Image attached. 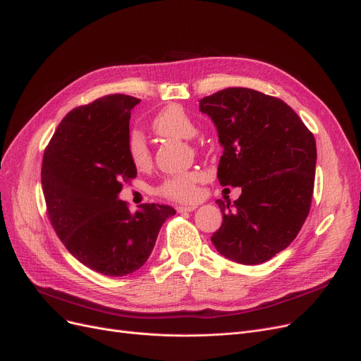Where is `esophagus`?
Segmentation results:
<instances>
[{
	"label": "esophagus",
	"instance_id": "34e87169",
	"mask_svg": "<svg viewBox=\"0 0 361 361\" xmlns=\"http://www.w3.org/2000/svg\"><path fill=\"white\" fill-rule=\"evenodd\" d=\"M196 208H197L196 203H190V205H178L177 211L178 212H190V211H195Z\"/></svg>",
	"mask_w": 361,
	"mask_h": 361
}]
</instances>
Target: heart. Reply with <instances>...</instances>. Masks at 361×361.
I'll return each mask as SVG.
<instances>
[{
  "mask_svg": "<svg viewBox=\"0 0 361 361\" xmlns=\"http://www.w3.org/2000/svg\"><path fill=\"white\" fill-rule=\"evenodd\" d=\"M153 131L168 138L192 140L197 134V127L184 109L178 104H171L154 116L152 121ZM127 153L131 164L137 169H145L152 162V153L149 145L142 133L134 131L127 140ZM199 171H189L168 177L161 185V195L174 200H193L199 196L197 184L202 181Z\"/></svg>",
  "mask_w": 361,
  "mask_h": 361,
  "instance_id": "1",
  "label": "heart"
}]
</instances>
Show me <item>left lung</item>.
Instances as JSON below:
<instances>
[{"instance_id":"8db88e82","label":"left lung","mask_w":361,"mask_h":361,"mask_svg":"<svg viewBox=\"0 0 361 361\" xmlns=\"http://www.w3.org/2000/svg\"><path fill=\"white\" fill-rule=\"evenodd\" d=\"M223 146L216 177L240 187L233 203H216L223 224L212 243L245 265L271 259L300 233L314 190L316 140L292 107L249 88H226L199 100Z\"/></svg>"}]
</instances>
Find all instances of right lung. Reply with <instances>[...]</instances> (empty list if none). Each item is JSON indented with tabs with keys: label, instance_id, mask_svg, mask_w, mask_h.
Here are the masks:
<instances>
[{
	"label": "right lung",
	"instance_id": "obj_1",
	"mask_svg": "<svg viewBox=\"0 0 361 361\" xmlns=\"http://www.w3.org/2000/svg\"><path fill=\"white\" fill-rule=\"evenodd\" d=\"M140 100L112 94L71 111L42 159L47 211L69 252L103 276H127L149 259L176 209L145 203L131 212L119 200L122 181L135 178L127 153L131 109Z\"/></svg>",
	"mask_w": 361,
	"mask_h": 361
}]
</instances>
